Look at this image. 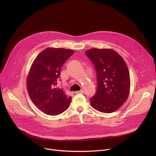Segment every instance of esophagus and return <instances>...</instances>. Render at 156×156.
Wrapping results in <instances>:
<instances>
[{
    "label": "esophagus",
    "instance_id": "obj_1",
    "mask_svg": "<svg viewBox=\"0 0 156 156\" xmlns=\"http://www.w3.org/2000/svg\"><path fill=\"white\" fill-rule=\"evenodd\" d=\"M82 93H83V90H80V91H76V92H75V94H82Z\"/></svg>",
    "mask_w": 156,
    "mask_h": 156
}]
</instances>
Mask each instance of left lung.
Segmentation results:
<instances>
[{"mask_svg":"<svg viewBox=\"0 0 156 156\" xmlns=\"http://www.w3.org/2000/svg\"><path fill=\"white\" fill-rule=\"evenodd\" d=\"M85 54L97 72V88L90 99L93 108L104 113L116 111L127 100L130 77L122 57L111 48H91Z\"/></svg>","mask_w":156,"mask_h":156,"instance_id":"left-lung-1","label":"left lung"}]
</instances>
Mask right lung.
<instances>
[{"label": "right lung", "instance_id": "add662e5", "mask_svg": "<svg viewBox=\"0 0 156 156\" xmlns=\"http://www.w3.org/2000/svg\"><path fill=\"white\" fill-rule=\"evenodd\" d=\"M74 51L62 48L48 47L41 52L31 64L27 87L33 103L48 115L56 116L66 110L71 97L57 87L60 70Z\"/></svg>", "mask_w": 156, "mask_h": 156}]
</instances>
